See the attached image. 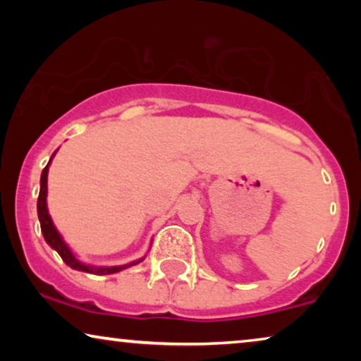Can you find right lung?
Segmentation results:
<instances>
[{
  "mask_svg": "<svg viewBox=\"0 0 361 361\" xmlns=\"http://www.w3.org/2000/svg\"><path fill=\"white\" fill-rule=\"evenodd\" d=\"M54 154H56V152H54ZM54 154H52V157H54ZM52 157H51V161H52ZM51 161H49V164L44 167V171L41 174V190H39V197H37V216H39V221H41V230H42L44 240L47 241V245L51 246L52 250H56L57 253L61 255L63 263H66L67 266H71L72 269L83 271V273L113 274V273H118V271L126 269V268H130V266L137 264L140 261H142V259H137V261H133V263H130V264L110 266V268H95V266L83 264L82 261H78L75 258V255L72 253V250L68 248L66 241L62 240L61 233H59L56 226H54V221L47 210V200H46L47 199V172H49V166H51Z\"/></svg>",
  "mask_w": 361,
  "mask_h": 361,
  "instance_id": "1",
  "label": "right lung"
}]
</instances>
